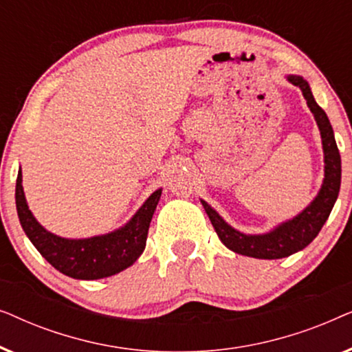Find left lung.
Instances as JSON below:
<instances>
[{
  "label": "left lung",
  "mask_w": 352,
  "mask_h": 352,
  "mask_svg": "<svg viewBox=\"0 0 352 352\" xmlns=\"http://www.w3.org/2000/svg\"><path fill=\"white\" fill-rule=\"evenodd\" d=\"M292 85L298 86L305 96L307 107L314 115L317 126L320 131L322 148H324V181H322L319 194L295 218L283 221L266 234H243L234 229L221 218L218 211L200 200L208 214L213 228L223 242L234 253L258 259H280L306 248L320 232L322 226L329 219L336 199H338L341 184V157L336 147L333 128L327 113L316 102L309 83L300 75H287Z\"/></svg>",
  "instance_id": "obj_1"
}]
</instances>
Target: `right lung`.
I'll use <instances>...</instances> for the list:
<instances>
[{
  "mask_svg": "<svg viewBox=\"0 0 352 352\" xmlns=\"http://www.w3.org/2000/svg\"><path fill=\"white\" fill-rule=\"evenodd\" d=\"M157 189L131 219L109 234L88 239H65L46 230L28 208L22 187V171L16 182V206L23 232L51 266L72 278L98 280L133 266L146 248L148 226L160 200Z\"/></svg>",
  "mask_w": 352,
  "mask_h": 352,
  "instance_id": "add662e5",
  "label": "right lung"
}]
</instances>
